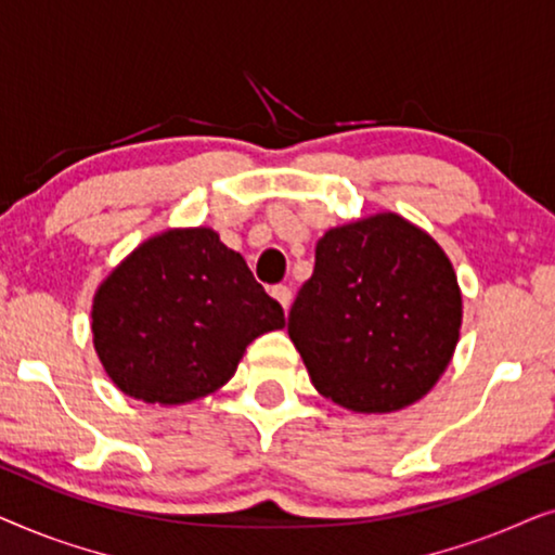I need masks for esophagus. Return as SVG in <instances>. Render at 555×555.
Wrapping results in <instances>:
<instances>
[{
	"label": "esophagus",
	"mask_w": 555,
	"mask_h": 555,
	"mask_svg": "<svg viewBox=\"0 0 555 555\" xmlns=\"http://www.w3.org/2000/svg\"><path fill=\"white\" fill-rule=\"evenodd\" d=\"M270 295L272 298H275L280 306H283L285 310L291 308V300H293V291L287 285H272V291H270Z\"/></svg>",
	"instance_id": "1"
}]
</instances>
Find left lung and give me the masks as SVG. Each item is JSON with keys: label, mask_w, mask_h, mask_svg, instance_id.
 Segmentation results:
<instances>
[{"label": "left lung", "mask_w": 555, "mask_h": 555, "mask_svg": "<svg viewBox=\"0 0 555 555\" xmlns=\"http://www.w3.org/2000/svg\"><path fill=\"white\" fill-rule=\"evenodd\" d=\"M460 325L450 257L393 211L325 232L287 315L315 389L361 414L422 399L444 374Z\"/></svg>", "instance_id": "8db88e82"}]
</instances>
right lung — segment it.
I'll return each mask as SVG.
<instances>
[{
    "label": "right lung",
    "instance_id": "1",
    "mask_svg": "<svg viewBox=\"0 0 555 555\" xmlns=\"http://www.w3.org/2000/svg\"><path fill=\"white\" fill-rule=\"evenodd\" d=\"M105 374L146 404H186L224 386L257 336L285 313L209 227L169 230L133 249L93 298Z\"/></svg>",
    "mask_w": 555,
    "mask_h": 555
}]
</instances>
